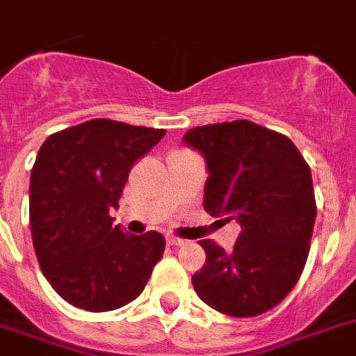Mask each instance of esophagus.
I'll return each instance as SVG.
<instances>
[{
    "mask_svg": "<svg viewBox=\"0 0 356 356\" xmlns=\"http://www.w3.org/2000/svg\"><path fill=\"white\" fill-rule=\"evenodd\" d=\"M168 244H170V246H183V244H185V240L175 238V236H168Z\"/></svg>",
    "mask_w": 356,
    "mask_h": 356,
    "instance_id": "1",
    "label": "esophagus"
}]
</instances>
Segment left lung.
<instances>
[{"label": "left lung", "instance_id": "obj_1", "mask_svg": "<svg viewBox=\"0 0 356 356\" xmlns=\"http://www.w3.org/2000/svg\"><path fill=\"white\" fill-rule=\"evenodd\" d=\"M183 143L206 160V211L242 227L231 254L202 240L194 291L223 314L267 313L305 267L316 217L311 170L288 137L248 120L193 127Z\"/></svg>", "mask_w": 356, "mask_h": 356}]
</instances>
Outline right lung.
<instances>
[{
  "mask_svg": "<svg viewBox=\"0 0 356 356\" xmlns=\"http://www.w3.org/2000/svg\"><path fill=\"white\" fill-rule=\"evenodd\" d=\"M165 131L89 120L45 139L30 175V227L38 261L70 305L104 313L145 290L165 250L160 232L125 234L110 217L131 165Z\"/></svg>",
  "mask_w": 356,
  "mask_h": 356,
  "instance_id": "1",
  "label": "right lung"
}]
</instances>
